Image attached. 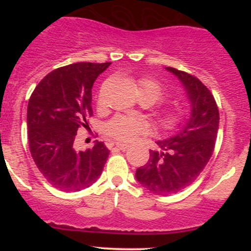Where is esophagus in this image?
<instances>
[{
	"label": "esophagus",
	"mask_w": 251,
	"mask_h": 251,
	"mask_svg": "<svg viewBox=\"0 0 251 251\" xmlns=\"http://www.w3.org/2000/svg\"><path fill=\"white\" fill-rule=\"evenodd\" d=\"M116 148H117V149H119V150H123V151H125L126 149H128V145H127V144L117 143V144H116Z\"/></svg>",
	"instance_id": "esophagus-1"
}]
</instances>
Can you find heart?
<instances>
[{
	"label": "heart",
	"instance_id": "obj_1",
	"mask_svg": "<svg viewBox=\"0 0 251 251\" xmlns=\"http://www.w3.org/2000/svg\"><path fill=\"white\" fill-rule=\"evenodd\" d=\"M137 94L145 96L151 100L152 103L162 101L166 97L165 89L160 82L151 77H142L137 82ZM185 119V112L180 108L164 109L155 114V123L163 129H172L179 126ZM150 125L143 118L117 116L106 124L105 131L109 137L114 138L118 142L129 143L146 134Z\"/></svg>",
	"mask_w": 251,
	"mask_h": 251
}]
</instances>
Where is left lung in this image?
<instances>
[{"instance_id":"left-lung-1","label":"left lung","mask_w":251,"mask_h":251,"mask_svg":"<svg viewBox=\"0 0 251 251\" xmlns=\"http://www.w3.org/2000/svg\"><path fill=\"white\" fill-rule=\"evenodd\" d=\"M165 70L183 85L191 113L172 137L155 142L159 150H150L149 162L135 171L144 188L160 196L177 194L196 180L211 158L220 126V112L206 86L185 72Z\"/></svg>"}]
</instances>
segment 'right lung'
Here are the masks:
<instances>
[{"label":"right lung","mask_w":251,"mask_h":251,"mask_svg":"<svg viewBox=\"0 0 251 251\" xmlns=\"http://www.w3.org/2000/svg\"><path fill=\"white\" fill-rule=\"evenodd\" d=\"M111 62H79L47 74L31 93L27 109L28 140L37 169L54 188L80 191L101 175L109 151L102 142L76 151L79 127L93 114L92 87Z\"/></svg>","instance_id":"add662e5"}]
</instances>
